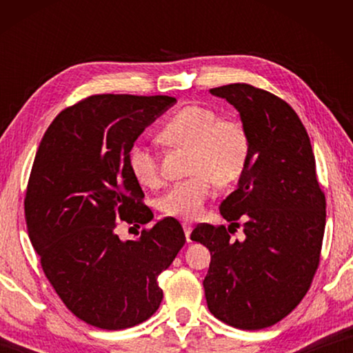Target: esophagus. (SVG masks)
I'll return each mask as SVG.
<instances>
[{
	"instance_id": "obj_1",
	"label": "esophagus",
	"mask_w": 353,
	"mask_h": 353,
	"mask_svg": "<svg viewBox=\"0 0 353 353\" xmlns=\"http://www.w3.org/2000/svg\"><path fill=\"white\" fill-rule=\"evenodd\" d=\"M182 227H183L185 236H187V241L190 243V241H191V240H190V235H191V230H193V225H191L190 223H187V221H185V223H182Z\"/></svg>"
}]
</instances>
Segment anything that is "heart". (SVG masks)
I'll use <instances>...</instances> for the list:
<instances>
[{"mask_svg":"<svg viewBox=\"0 0 353 353\" xmlns=\"http://www.w3.org/2000/svg\"><path fill=\"white\" fill-rule=\"evenodd\" d=\"M165 145L187 148L185 181L172 183L159 199V208L168 216L196 219L204 212L214 182L229 185L240 179L249 159V135L241 121L218 117L205 105H185L172 113L160 129ZM129 170L135 181L154 187L160 181V163L151 149L130 148Z\"/></svg>","mask_w":353,"mask_h":353,"instance_id":"heart-1","label":"heart"}]
</instances>
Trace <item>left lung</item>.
Masks as SVG:
<instances>
[{
  "label": "left lung",
  "instance_id": "left-lung-1",
  "mask_svg": "<svg viewBox=\"0 0 353 353\" xmlns=\"http://www.w3.org/2000/svg\"><path fill=\"white\" fill-rule=\"evenodd\" d=\"M210 92L240 112L249 159L238 188L219 205L232 224H198L191 240L212 254L204 280L210 313L241 330H260L288 316L312 286L325 194L307 130L286 101L250 83ZM238 226L245 232L241 242L231 236Z\"/></svg>",
  "mask_w": 353,
  "mask_h": 353
}]
</instances>
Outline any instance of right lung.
<instances>
[{
	"label": "right lung",
	"instance_id": "add662e5",
	"mask_svg": "<svg viewBox=\"0 0 353 353\" xmlns=\"http://www.w3.org/2000/svg\"><path fill=\"white\" fill-rule=\"evenodd\" d=\"M176 98L92 94L63 109L35 154L25 196L28 234L57 296L81 321L103 330L141 324L163 299L160 272L185 244L182 225L152 219L129 170L135 140Z\"/></svg>",
	"mask_w": 353,
	"mask_h": 353
}]
</instances>
